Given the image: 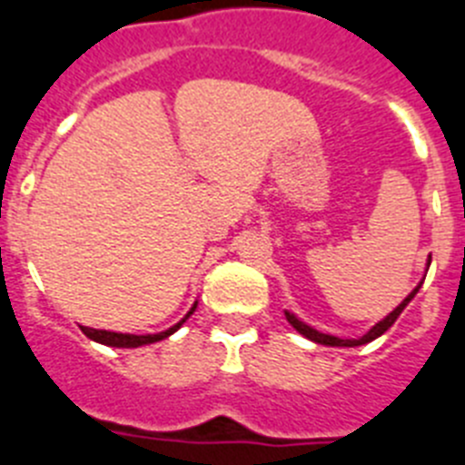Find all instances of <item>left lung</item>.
I'll list each match as a JSON object with an SVG mask.
<instances>
[{"instance_id":"1","label":"left lung","mask_w":465,"mask_h":465,"mask_svg":"<svg viewBox=\"0 0 465 465\" xmlns=\"http://www.w3.org/2000/svg\"><path fill=\"white\" fill-rule=\"evenodd\" d=\"M429 265H430V256H429V261H426V272H429ZM421 283H424V279H421V282H419L417 286H414L412 293H410L408 298L402 300V302L396 307V310L389 312V314H386L384 319H381V322H377L375 326H372L371 331L365 332L363 338H359V340H342V338H335V335H328V332L316 331V328H312L310 323H305V322H302V319H298V316H295L293 312H289V310L283 312V314H286V322H289L291 326H293L295 331L300 332V335H305L307 340H312V342L326 344V347H361V344H368V342H372V340L380 338V335H384V332L389 331V328H391L393 323H396V319L402 314V310H405V307L410 305V300H412L414 295H417V291L421 289Z\"/></svg>"}]
</instances>
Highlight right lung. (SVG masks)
<instances>
[{
	"label": "right lung",
	"instance_id": "add662e5",
	"mask_svg": "<svg viewBox=\"0 0 465 465\" xmlns=\"http://www.w3.org/2000/svg\"><path fill=\"white\" fill-rule=\"evenodd\" d=\"M197 302L191 307V312H188L186 316H183L182 322L174 323L172 328H167V331L163 332H155V335H130V332H114V331H97V328H88V326H81V331H84L85 338L94 340V342L100 344H106V347H118V349H134V347H143V344H153V342H160V340L170 338L172 332H176L179 328L186 323L188 316L195 312Z\"/></svg>",
	"mask_w": 465,
	"mask_h": 465
}]
</instances>
